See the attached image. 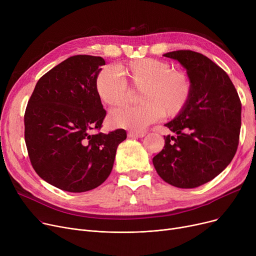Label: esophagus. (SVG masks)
Wrapping results in <instances>:
<instances>
[{"mask_svg": "<svg viewBox=\"0 0 256 256\" xmlns=\"http://www.w3.org/2000/svg\"><path fill=\"white\" fill-rule=\"evenodd\" d=\"M146 135V132H128V136L130 137V138H142V137H144Z\"/></svg>", "mask_w": 256, "mask_h": 256, "instance_id": "1", "label": "esophagus"}]
</instances>
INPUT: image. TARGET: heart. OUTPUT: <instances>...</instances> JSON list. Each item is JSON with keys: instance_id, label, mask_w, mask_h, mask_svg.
Masks as SVG:
<instances>
[{"instance_id": "heart-1", "label": "heart", "mask_w": 256, "mask_h": 256, "mask_svg": "<svg viewBox=\"0 0 256 256\" xmlns=\"http://www.w3.org/2000/svg\"><path fill=\"white\" fill-rule=\"evenodd\" d=\"M130 87L141 90L136 106L111 111L110 122L117 128L142 130L163 115L176 117L186 108L192 94V80L186 72L172 70L170 63L154 58L134 59L100 70L96 78L98 98L110 106L124 104Z\"/></svg>"}]
</instances>
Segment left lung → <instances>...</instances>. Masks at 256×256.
<instances>
[{
    "instance_id": "1",
    "label": "left lung",
    "mask_w": 256,
    "mask_h": 256,
    "mask_svg": "<svg viewBox=\"0 0 256 256\" xmlns=\"http://www.w3.org/2000/svg\"><path fill=\"white\" fill-rule=\"evenodd\" d=\"M164 56L186 70L192 94L184 112L165 124L176 136H164V148L152 163L166 182L192 189L232 162L240 140L242 104L228 74L202 54L180 50Z\"/></svg>"
}]
</instances>
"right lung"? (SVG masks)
<instances>
[{
  "mask_svg": "<svg viewBox=\"0 0 256 256\" xmlns=\"http://www.w3.org/2000/svg\"><path fill=\"white\" fill-rule=\"evenodd\" d=\"M102 57L67 58L39 78L24 112V141L31 164L52 186L87 192L110 176L126 132H100L106 110L96 91ZM92 130L98 132L92 134Z\"/></svg>",
  "mask_w": 256,
  "mask_h": 256,
  "instance_id": "1",
  "label": "right lung"
}]
</instances>
